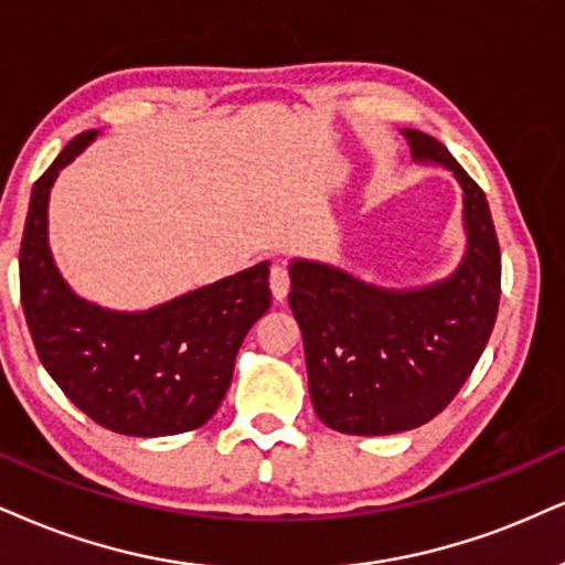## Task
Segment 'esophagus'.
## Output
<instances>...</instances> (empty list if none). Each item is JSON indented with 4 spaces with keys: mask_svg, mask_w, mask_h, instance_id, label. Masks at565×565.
Masks as SVG:
<instances>
[{
    "mask_svg": "<svg viewBox=\"0 0 565 565\" xmlns=\"http://www.w3.org/2000/svg\"><path fill=\"white\" fill-rule=\"evenodd\" d=\"M269 290H271V298H275V301H285V298H288L290 275H288V269H285V264H275V267H271Z\"/></svg>",
    "mask_w": 565,
    "mask_h": 565,
    "instance_id": "34e87169",
    "label": "esophagus"
}]
</instances>
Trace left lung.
<instances>
[{"label": "left lung", "mask_w": 565, "mask_h": 565, "mask_svg": "<svg viewBox=\"0 0 565 565\" xmlns=\"http://www.w3.org/2000/svg\"><path fill=\"white\" fill-rule=\"evenodd\" d=\"M416 162L443 164L463 191V259L445 280L380 288L315 259L290 262L317 416L345 435H395L435 419L469 380L498 317L500 246L490 206L440 141L403 130Z\"/></svg>", "instance_id": "obj_1"}]
</instances>
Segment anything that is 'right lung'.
Listing matches in <instances>:
<instances>
[{
    "label": "right lung",
    "instance_id": "right-lung-1",
    "mask_svg": "<svg viewBox=\"0 0 565 565\" xmlns=\"http://www.w3.org/2000/svg\"><path fill=\"white\" fill-rule=\"evenodd\" d=\"M96 136L73 138L31 191L20 243L28 330L62 393L102 427L130 437L199 429L225 398L243 338L269 309V262L146 311L81 298L49 248V193Z\"/></svg>",
    "mask_w": 565,
    "mask_h": 565
}]
</instances>
